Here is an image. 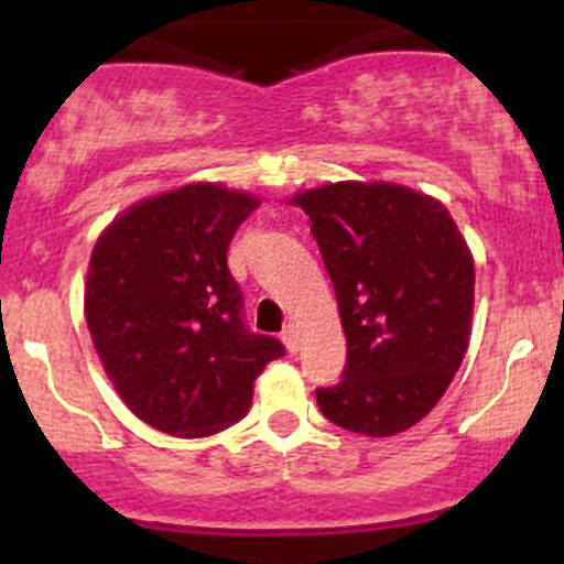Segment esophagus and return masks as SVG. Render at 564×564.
<instances>
[{
    "mask_svg": "<svg viewBox=\"0 0 564 564\" xmlns=\"http://www.w3.org/2000/svg\"><path fill=\"white\" fill-rule=\"evenodd\" d=\"M300 328L294 326V323H289L286 328H283V345H286V349L291 355H296L300 352Z\"/></svg>",
    "mask_w": 564,
    "mask_h": 564,
    "instance_id": "1",
    "label": "esophagus"
}]
</instances>
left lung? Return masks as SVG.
Returning a JSON list of instances; mask_svg holds the SVG:
<instances>
[{"label": "left lung", "mask_w": 564, "mask_h": 564, "mask_svg": "<svg viewBox=\"0 0 564 564\" xmlns=\"http://www.w3.org/2000/svg\"><path fill=\"white\" fill-rule=\"evenodd\" d=\"M332 275L345 379L318 390L328 422L366 437L411 430L440 403L471 336L475 260L443 200L384 180H341L289 198Z\"/></svg>", "instance_id": "1"}]
</instances>
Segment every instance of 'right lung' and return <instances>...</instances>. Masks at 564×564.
<instances>
[{"instance_id": "right-lung-1", "label": "right lung", "mask_w": 564, "mask_h": 564, "mask_svg": "<svg viewBox=\"0 0 564 564\" xmlns=\"http://www.w3.org/2000/svg\"><path fill=\"white\" fill-rule=\"evenodd\" d=\"M249 191L187 183L132 204L97 236L84 318L129 411L153 430L206 437L249 411L254 381L283 345L251 334L228 270Z\"/></svg>"}]
</instances>
